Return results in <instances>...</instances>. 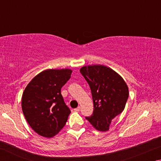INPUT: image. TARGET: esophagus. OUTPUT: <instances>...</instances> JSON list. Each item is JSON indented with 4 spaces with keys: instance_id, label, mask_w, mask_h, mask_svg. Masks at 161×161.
<instances>
[{
    "instance_id": "34e87169",
    "label": "esophagus",
    "mask_w": 161,
    "mask_h": 161,
    "mask_svg": "<svg viewBox=\"0 0 161 161\" xmlns=\"http://www.w3.org/2000/svg\"><path fill=\"white\" fill-rule=\"evenodd\" d=\"M75 111H80V107H78L77 108H76L74 109Z\"/></svg>"
}]
</instances>
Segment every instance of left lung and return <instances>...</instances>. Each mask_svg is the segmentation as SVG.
<instances>
[{"label":"left lung","instance_id":"left-lung-1","mask_svg":"<svg viewBox=\"0 0 161 161\" xmlns=\"http://www.w3.org/2000/svg\"><path fill=\"white\" fill-rule=\"evenodd\" d=\"M80 73L90 86L94 103V112L86 119L94 129L107 131L113 119L124 110L129 87L121 75L104 65L84 66Z\"/></svg>","mask_w":161,"mask_h":161}]
</instances>
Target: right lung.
<instances>
[{
    "instance_id": "add662e5",
    "label": "right lung",
    "mask_w": 161,
    "mask_h": 161,
    "mask_svg": "<svg viewBox=\"0 0 161 161\" xmlns=\"http://www.w3.org/2000/svg\"><path fill=\"white\" fill-rule=\"evenodd\" d=\"M72 72L69 69H46L25 87L22 109L27 122L40 136L53 138L66 124L71 111L64 102L61 88Z\"/></svg>"
}]
</instances>
